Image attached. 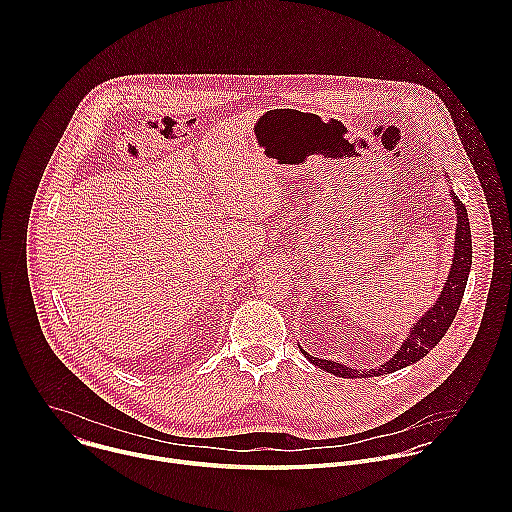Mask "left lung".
Wrapping results in <instances>:
<instances>
[{
  "mask_svg": "<svg viewBox=\"0 0 512 512\" xmlns=\"http://www.w3.org/2000/svg\"><path fill=\"white\" fill-rule=\"evenodd\" d=\"M450 194H452V202H454V210H456L454 257H452V267L446 277V283L440 291V296H437L435 304L431 308H427V312H423V316H419V320L409 328V334L401 342L397 352L389 360L381 362L379 367L367 369V371H356V369H350L348 364H342L338 360L316 358L302 348V354L312 364H316L318 369H324L326 373H332L342 379L381 377V375L405 369V367H409V364L417 362L446 336V332L452 326V322L458 314V308L462 304L464 289H466L470 267H472V235H470V223H468V210L452 190H450Z\"/></svg>",
  "mask_w": 512,
  "mask_h": 512,
  "instance_id": "obj_1",
  "label": "left lung"
}]
</instances>
